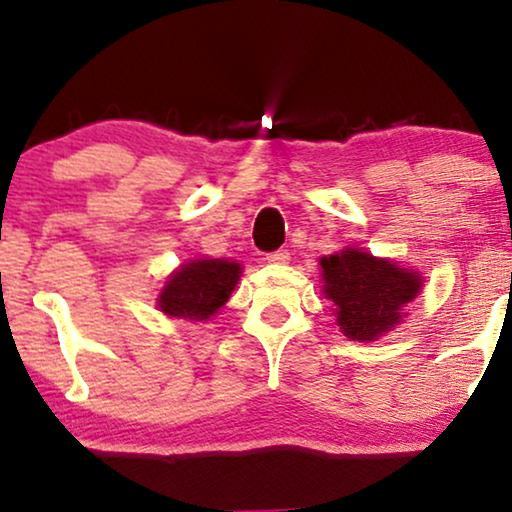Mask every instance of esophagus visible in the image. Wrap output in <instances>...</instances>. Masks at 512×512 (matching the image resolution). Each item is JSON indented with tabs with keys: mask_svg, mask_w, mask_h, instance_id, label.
Returning <instances> with one entry per match:
<instances>
[{
	"mask_svg": "<svg viewBox=\"0 0 512 512\" xmlns=\"http://www.w3.org/2000/svg\"><path fill=\"white\" fill-rule=\"evenodd\" d=\"M264 260L271 262V264H286L290 260V252L288 250H274V252H269Z\"/></svg>",
	"mask_w": 512,
	"mask_h": 512,
	"instance_id": "34e87169",
	"label": "esophagus"
}]
</instances>
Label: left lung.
<instances>
[{"label":"left lung","instance_id":"obj_1","mask_svg":"<svg viewBox=\"0 0 512 512\" xmlns=\"http://www.w3.org/2000/svg\"><path fill=\"white\" fill-rule=\"evenodd\" d=\"M323 293L335 302L338 326L352 340H375L392 331L401 307L420 290V276L390 260L354 248L323 257Z\"/></svg>","mask_w":512,"mask_h":512}]
</instances>
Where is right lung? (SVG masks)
Instances as JSON below:
<instances>
[{
    "mask_svg": "<svg viewBox=\"0 0 512 512\" xmlns=\"http://www.w3.org/2000/svg\"><path fill=\"white\" fill-rule=\"evenodd\" d=\"M241 276V264L226 260H196L174 271L160 293V312L174 319L203 321L229 300Z\"/></svg>",
    "mask_w": 512,
    "mask_h": 512,
    "instance_id": "add662e5",
    "label": "right lung"
}]
</instances>
